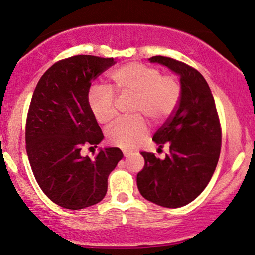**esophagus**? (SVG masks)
<instances>
[{
	"instance_id": "1",
	"label": "esophagus",
	"mask_w": 255,
	"mask_h": 255,
	"mask_svg": "<svg viewBox=\"0 0 255 255\" xmlns=\"http://www.w3.org/2000/svg\"><path fill=\"white\" fill-rule=\"evenodd\" d=\"M123 155L125 156V157H128V156L131 155V151L128 150V149H123Z\"/></svg>"
}]
</instances>
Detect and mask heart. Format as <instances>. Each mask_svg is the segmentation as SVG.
<instances>
[{
    "label": "heart",
    "instance_id": "heart-1",
    "mask_svg": "<svg viewBox=\"0 0 255 255\" xmlns=\"http://www.w3.org/2000/svg\"><path fill=\"white\" fill-rule=\"evenodd\" d=\"M181 85L178 77L171 74L160 75L151 66L141 62H128L113 70L108 83L90 90L89 106L95 119L100 124H108L116 117L117 99L132 97L131 114L128 121H117L107 131L111 143L123 148H134L148 134V125L143 117L152 122L166 120L179 104Z\"/></svg>",
    "mask_w": 255,
    "mask_h": 255
}]
</instances>
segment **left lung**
Returning a JSON list of instances; mask_svg holds the SVG:
<instances>
[{
	"instance_id": "obj_1",
	"label": "left lung",
	"mask_w": 255,
	"mask_h": 255,
	"mask_svg": "<svg viewBox=\"0 0 255 255\" xmlns=\"http://www.w3.org/2000/svg\"><path fill=\"white\" fill-rule=\"evenodd\" d=\"M150 62L166 66L180 76L179 104L152 140L170 154L159 159L142 151L144 166L136 175L140 194L159 206L177 209L193 202L205 189L221 150V125L209 84L197 69L168 57Z\"/></svg>"
}]
</instances>
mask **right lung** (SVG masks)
Returning a JSON list of instances; mask_svg holds the SVG:
<instances>
[{
    "label": "right lung",
    "mask_w": 255,
    "mask_h": 255,
    "mask_svg": "<svg viewBox=\"0 0 255 255\" xmlns=\"http://www.w3.org/2000/svg\"><path fill=\"white\" fill-rule=\"evenodd\" d=\"M116 61L78 54L57 61L34 90L26 121V151L34 177L57 205L81 210L105 197L108 175L123 157L120 148L82 157L83 146L104 134L89 106L91 82ZM92 148V147H91Z\"/></svg>",
    "instance_id": "right-lung-1"
}]
</instances>
